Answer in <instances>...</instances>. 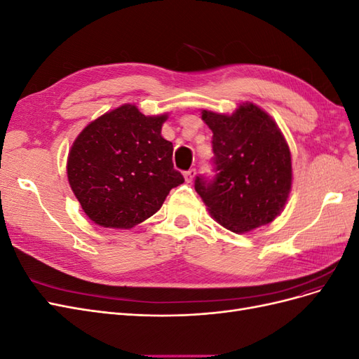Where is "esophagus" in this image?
<instances>
[{
  "label": "esophagus",
  "mask_w": 359,
  "mask_h": 359,
  "mask_svg": "<svg viewBox=\"0 0 359 359\" xmlns=\"http://www.w3.org/2000/svg\"><path fill=\"white\" fill-rule=\"evenodd\" d=\"M194 175H196V169H194V168L189 169L187 172H184V178H186L187 182H191L193 178H194Z\"/></svg>",
  "instance_id": "34e87169"
}]
</instances>
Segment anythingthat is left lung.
Masks as SVG:
<instances>
[{"instance_id":"left-lung-1","label":"left lung","mask_w":359,"mask_h":359,"mask_svg":"<svg viewBox=\"0 0 359 359\" xmlns=\"http://www.w3.org/2000/svg\"><path fill=\"white\" fill-rule=\"evenodd\" d=\"M212 130L214 177L199 175L194 189L214 219L244 233L273 222L292 186L290 151L265 111L244 103L232 115L203 111Z\"/></svg>"}]
</instances>
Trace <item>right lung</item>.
Wrapping results in <instances>:
<instances>
[{"mask_svg":"<svg viewBox=\"0 0 359 359\" xmlns=\"http://www.w3.org/2000/svg\"><path fill=\"white\" fill-rule=\"evenodd\" d=\"M166 118L145 116L136 106L124 104L76 137L67 177L94 223L130 229L156 214L169 191L184 182L173 169V145L161 136Z\"/></svg>","mask_w":359,"mask_h":359,"instance_id":"obj_1","label":"right lung"}]
</instances>
